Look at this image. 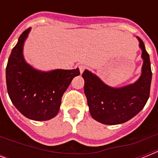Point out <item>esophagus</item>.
I'll use <instances>...</instances> for the list:
<instances>
[{
  "label": "esophagus",
  "instance_id": "1",
  "mask_svg": "<svg viewBox=\"0 0 158 158\" xmlns=\"http://www.w3.org/2000/svg\"><path fill=\"white\" fill-rule=\"evenodd\" d=\"M79 71H80V74H83V72L84 71V69H85V66L81 64V65H79Z\"/></svg>",
  "mask_w": 158,
  "mask_h": 158
}]
</instances>
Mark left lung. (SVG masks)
Here are the masks:
<instances>
[{
	"label": "left lung",
	"instance_id": "8db88e82",
	"mask_svg": "<svg viewBox=\"0 0 158 158\" xmlns=\"http://www.w3.org/2000/svg\"><path fill=\"white\" fill-rule=\"evenodd\" d=\"M136 38L142 51L143 65L139 78L135 83L115 88L105 84L89 69L82 74L89 112L102 124L114 125L130 120L144 107L149 98L152 81L149 55L143 41L139 37Z\"/></svg>",
	"mask_w": 158,
	"mask_h": 158
}]
</instances>
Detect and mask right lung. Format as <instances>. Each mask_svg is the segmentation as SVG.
<instances>
[{
	"label": "right lung",
	"instance_id": "right-lung-1",
	"mask_svg": "<svg viewBox=\"0 0 158 158\" xmlns=\"http://www.w3.org/2000/svg\"><path fill=\"white\" fill-rule=\"evenodd\" d=\"M31 28L23 32L12 49L6 66V86L10 98L25 117L43 121L58 114L61 98L72 79L80 74L74 69L43 71L34 68L23 56V46Z\"/></svg>",
	"mask_w": 158,
	"mask_h": 158
}]
</instances>
